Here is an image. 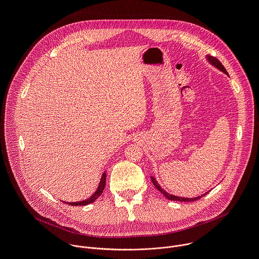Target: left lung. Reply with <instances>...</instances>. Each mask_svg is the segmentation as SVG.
<instances>
[{
	"instance_id": "8db88e82",
	"label": "left lung",
	"mask_w": 259,
	"mask_h": 259,
	"mask_svg": "<svg viewBox=\"0 0 259 259\" xmlns=\"http://www.w3.org/2000/svg\"><path fill=\"white\" fill-rule=\"evenodd\" d=\"M207 60L213 65V66H215L216 68H218L219 70H221L223 72H225V73H227V75H229L228 73V71H227V69L225 68V66L221 64V62L217 59V58H215V57H213V56H210V55H207ZM151 179H152V182H153V184L155 186V188L158 190V191H160V193L162 194V195H164L168 200H171V201H179V202H194V201H197V200H199V199H201L202 197H204L205 195H207L209 192H207V193H205L204 195H202V196H199V197H196V198H183V197H177V196H174V195H171V194H169V193H167L165 190H163L161 187H160V184L158 183V181L156 180V178L155 177H151Z\"/></svg>"
}]
</instances>
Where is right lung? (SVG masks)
I'll use <instances>...</instances> for the list:
<instances>
[{
    "label": "right lung",
    "instance_id": "1",
    "mask_svg": "<svg viewBox=\"0 0 259 259\" xmlns=\"http://www.w3.org/2000/svg\"><path fill=\"white\" fill-rule=\"evenodd\" d=\"M105 182H106V171L103 172L102 176H101V179H100V182L98 184V188L96 190V192L87 200H84V201H80V202H71V203H67L68 205H71V206H86L88 204H91L93 203L96 199H98L100 197V195L102 194L103 190H104V187H105ZM66 203V202H64Z\"/></svg>",
    "mask_w": 259,
    "mask_h": 259
}]
</instances>
